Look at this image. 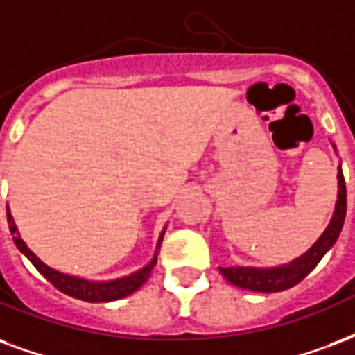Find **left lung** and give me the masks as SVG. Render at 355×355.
I'll return each instance as SVG.
<instances>
[{"mask_svg": "<svg viewBox=\"0 0 355 355\" xmlns=\"http://www.w3.org/2000/svg\"><path fill=\"white\" fill-rule=\"evenodd\" d=\"M338 191L337 203H335V212L329 225L320 235L316 243L312 244L303 256H299L290 263L278 265V267H220L222 277L237 288L250 291H261V293H275V291H284L291 286L299 284L309 272L320 263L325 252L331 248L335 241L340 235L343 224L346 216V184L343 177V167L338 165Z\"/></svg>", "mask_w": 355, "mask_h": 355, "instance_id": "obj_1", "label": "left lung"}]
</instances>
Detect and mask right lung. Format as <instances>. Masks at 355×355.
Wrapping results in <instances>:
<instances>
[{"label": "right lung", "instance_id": "1", "mask_svg": "<svg viewBox=\"0 0 355 355\" xmlns=\"http://www.w3.org/2000/svg\"><path fill=\"white\" fill-rule=\"evenodd\" d=\"M7 220H9V230L10 235H12V241L17 244V248L22 252L26 258L30 259L33 267L37 269L41 275H43L49 282H51L54 288H58L60 291H64L65 295H71V297L80 299V301H88V303H107V301H116V299L128 297L133 291H137L141 286L148 280L152 269L157 261V250H159V244L164 241L165 227L162 231V235L157 239L156 254L154 258L144 265L143 269L131 272L128 277L114 278V280H86V278L73 277V275H65V272H60L56 269H52L46 263H43L41 259L33 254V252L28 248V244L24 243L20 233L17 230V224L10 216V211L7 209Z\"/></svg>", "mask_w": 355, "mask_h": 355}]
</instances>
